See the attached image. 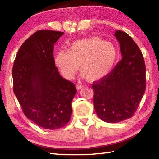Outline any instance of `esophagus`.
Masks as SVG:
<instances>
[{
    "label": "esophagus",
    "mask_w": 159,
    "mask_h": 159,
    "mask_svg": "<svg viewBox=\"0 0 159 159\" xmlns=\"http://www.w3.org/2000/svg\"><path fill=\"white\" fill-rule=\"evenodd\" d=\"M82 88H83V85H80V84H77V85H76L77 90H80Z\"/></svg>",
    "instance_id": "esophagus-1"
}]
</instances>
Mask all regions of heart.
I'll list each match as a JSON object with an SVG mask.
<instances>
[{
  "instance_id": "heart-1",
  "label": "heart",
  "mask_w": 159,
  "mask_h": 159,
  "mask_svg": "<svg viewBox=\"0 0 159 159\" xmlns=\"http://www.w3.org/2000/svg\"><path fill=\"white\" fill-rule=\"evenodd\" d=\"M117 56L114 44L99 37H91L75 41L67 50L59 51L54 57V62L66 79H74L79 65L82 76L95 81L111 72Z\"/></svg>"
}]
</instances>
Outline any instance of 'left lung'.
<instances>
[{
  "instance_id": "1",
  "label": "left lung",
  "mask_w": 159,
  "mask_h": 159,
  "mask_svg": "<svg viewBox=\"0 0 159 159\" xmlns=\"http://www.w3.org/2000/svg\"><path fill=\"white\" fill-rule=\"evenodd\" d=\"M114 36L120 43L122 60L92 85L97 115L111 123L133 116L146 89V66L140 50L125 32L116 31Z\"/></svg>"
}]
</instances>
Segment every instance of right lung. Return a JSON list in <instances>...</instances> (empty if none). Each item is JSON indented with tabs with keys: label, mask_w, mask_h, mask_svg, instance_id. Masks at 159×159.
<instances>
[{
	"label": "right lung",
	"mask_w": 159,
	"mask_h": 159,
	"mask_svg": "<svg viewBox=\"0 0 159 159\" xmlns=\"http://www.w3.org/2000/svg\"><path fill=\"white\" fill-rule=\"evenodd\" d=\"M63 34L49 30L35 32L21 45L12 68L13 92L24 114L47 130L67 124L76 94L74 83L60 76L54 62V45Z\"/></svg>",
	"instance_id": "add662e5"
}]
</instances>
